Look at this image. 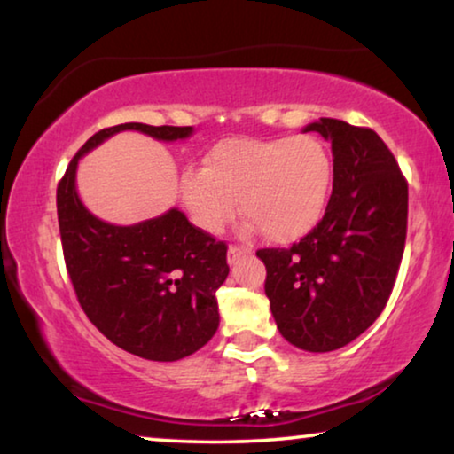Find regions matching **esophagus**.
I'll use <instances>...</instances> for the list:
<instances>
[{"instance_id":"obj_1","label":"esophagus","mask_w":454,"mask_h":454,"mask_svg":"<svg viewBox=\"0 0 454 454\" xmlns=\"http://www.w3.org/2000/svg\"><path fill=\"white\" fill-rule=\"evenodd\" d=\"M244 254H250V247L235 246V244L229 246V250H227V260H229V264H233L235 260H238L239 256H244Z\"/></svg>"}]
</instances>
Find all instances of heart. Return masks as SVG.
<instances>
[{"mask_svg": "<svg viewBox=\"0 0 454 454\" xmlns=\"http://www.w3.org/2000/svg\"><path fill=\"white\" fill-rule=\"evenodd\" d=\"M333 159L314 136L231 138L210 148L202 169L182 176V200L192 223L219 233L241 213L266 239L295 241L325 215Z\"/></svg>", "mask_w": 454, "mask_h": 454, "instance_id": "1", "label": "heart"}]
</instances>
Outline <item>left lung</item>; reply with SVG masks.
<instances>
[{
	"label": "left lung",
	"instance_id": "left-lung-1",
	"mask_svg": "<svg viewBox=\"0 0 454 454\" xmlns=\"http://www.w3.org/2000/svg\"><path fill=\"white\" fill-rule=\"evenodd\" d=\"M306 132L333 146L325 216L289 247H262L264 294L278 331L303 351L351 343L393 294L407 238V179L372 128L322 117Z\"/></svg>",
	"mask_w": 454,
	"mask_h": 454
}]
</instances>
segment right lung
<instances>
[{"instance_id":"right-lung-1","label":"right lung","mask_w":454,"mask_h":454,"mask_svg":"<svg viewBox=\"0 0 454 454\" xmlns=\"http://www.w3.org/2000/svg\"><path fill=\"white\" fill-rule=\"evenodd\" d=\"M121 129L177 140L190 126L120 123L98 129L58 184V221L80 308L120 349L151 362L196 353L219 328L216 291L229 275L227 244L192 225L182 210L117 227L92 216L76 194L78 159Z\"/></svg>"}]
</instances>
